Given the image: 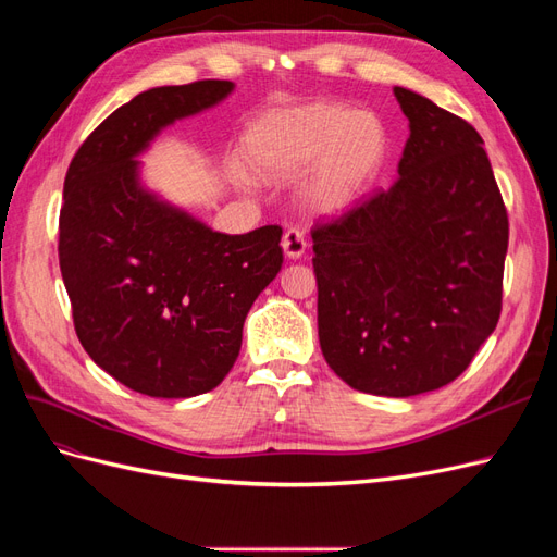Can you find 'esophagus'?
<instances>
[{"instance_id":"esophagus-1","label":"esophagus","mask_w":557,"mask_h":557,"mask_svg":"<svg viewBox=\"0 0 557 557\" xmlns=\"http://www.w3.org/2000/svg\"><path fill=\"white\" fill-rule=\"evenodd\" d=\"M281 246H283L285 258H290V260H299L301 256H305V250H307V239H305V232H299V230L290 227L288 232L283 234Z\"/></svg>"}]
</instances>
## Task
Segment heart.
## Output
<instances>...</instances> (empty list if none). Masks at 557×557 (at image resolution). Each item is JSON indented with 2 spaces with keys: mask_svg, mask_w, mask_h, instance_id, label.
Returning <instances> with one entry per match:
<instances>
[{
  "mask_svg": "<svg viewBox=\"0 0 557 557\" xmlns=\"http://www.w3.org/2000/svg\"><path fill=\"white\" fill-rule=\"evenodd\" d=\"M387 148L391 137L376 113L339 102L269 109L246 134L248 162L262 178L285 181L313 164L301 197L320 213L350 207L379 176ZM237 181L248 183L242 166Z\"/></svg>",
  "mask_w": 557,
  "mask_h": 557,
  "instance_id": "1",
  "label": "heart"
}]
</instances>
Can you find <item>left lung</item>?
Returning a JSON list of instances; mask_svg holds the SVG:
<instances>
[{"mask_svg": "<svg viewBox=\"0 0 557 557\" xmlns=\"http://www.w3.org/2000/svg\"><path fill=\"white\" fill-rule=\"evenodd\" d=\"M399 178L313 237L318 339L352 391L411 397L458 379L502 311L509 218L481 134L393 88Z\"/></svg>", "mask_w": 557, "mask_h": 557, "instance_id": "obj_1", "label": "left lung"}]
</instances>
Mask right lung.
<instances>
[{"mask_svg":"<svg viewBox=\"0 0 557 557\" xmlns=\"http://www.w3.org/2000/svg\"><path fill=\"white\" fill-rule=\"evenodd\" d=\"M232 81L150 88L83 141L64 178L60 272L81 346L148 397L213 391L239 356L252 301L283 264V230L223 234L148 190L162 129L227 99Z\"/></svg>","mask_w":557,"mask_h":557,"instance_id":"right-lung-1","label":"right lung"}]
</instances>
